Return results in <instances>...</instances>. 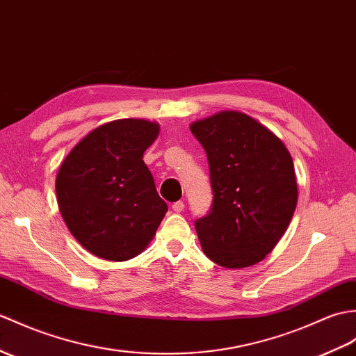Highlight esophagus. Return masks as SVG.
<instances>
[{
    "label": "esophagus",
    "instance_id": "1",
    "mask_svg": "<svg viewBox=\"0 0 356 356\" xmlns=\"http://www.w3.org/2000/svg\"><path fill=\"white\" fill-rule=\"evenodd\" d=\"M171 208H172V211H175V212H181V211L185 209V203L184 202H176V203H172Z\"/></svg>",
    "mask_w": 356,
    "mask_h": 356
}]
</instances>
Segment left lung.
I'll return each mask as SVG.
<instances>
[{"instance_id":"left-lung-1","label":"left lung","mask_w":356,"mask_h":356,"mask_svg":"<svg viewBox=\"0 0 356 356\" xmlns=\"http://www.w3.org/2000/svg\"><path fill=\"white\" fill-rule=\"evenodd\" d=\"M209 163L213 200L195 220L204 254L226 268H244L275 249L297 204L291 154L249 115L222 111L191 124Z\"/></svg>"}]
</instances>
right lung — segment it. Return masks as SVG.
<instances>
[{"label": "right lung", "mask_w": 356, "mask_h": 356, "mask_svg": "<svg viewBox=\"0 0 356 356\" xmlns=\"http://www.w3.org/2000/svg\"><path fill=\"white\" fill-rule=\"evenodd\" d=\"M158 135L159 124L147 120L106 122L60 165L56 194L62 217L74 238L98 258H135L168 211L143 161Z\"/></svg>", "instance_id": "obj_1"}]
</instances>
